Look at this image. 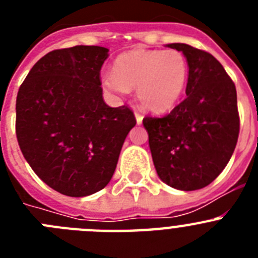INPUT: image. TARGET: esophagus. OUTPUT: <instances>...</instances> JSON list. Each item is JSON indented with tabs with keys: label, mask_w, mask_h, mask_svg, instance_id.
<instances>
[{
	"label": "esophagus",
	"mask_w": 258,
	"mask_h": 258,
	"mask_svg": "<svg viewBox=\"0 0 258 258\" xmlns=\"http://www.w3.org/2000/svg\"><path fill=\"white\" fill-rule=\"evenodd\" d=\"M136 120H137V124H138V125H141V124H142L143 116L141 115L140 112H136Z\"/></svg>",
	"instance_id": "1"
}]
</instances>
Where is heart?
<instances>
[{
  "mask_svg": "<svg viewBox=\"0 0 258 258\" xmlns=\"http://www.w3.org/2000/svg\"><path fill=\"white\" fill-rule=\"evenodd\" d=\"M188 79V64L178 50L133 49L116 58L113 72H104L106 92L125 95L137 88V99L151 112L170 111L178 103Z\"/></svg>",
  "mask_w": 258,
  "mask_h": 258,
  "instance_id": "heart-1",
  "label": "heart"
}]
</instances>
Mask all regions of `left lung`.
I'll return each instance as SVG.
<instances>
[{"mask_svg":"<svg viewBox=\"0 0 258 258\" xmlns=\"http://www.w3.org/2000/svg\"><path fill=\"white\" fill-rule=\"evenodd\" d=\"M188 64L184 101L163 117L146 116L155 169L182 191L206 187L229 163L239 136L236 89L212 54L187 44H169Z\"/></svg>","mask_w":258,"mask_h":258,"instance_id":"left-lung-1","label":"left lung"}]
</instances>
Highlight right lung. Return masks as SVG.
<instances>
[{
    "label": "right lung",
    "mask_w": 258,
    "mask_h": 258,
    "mask_svg": "<svg viewBox=\"0 0 258 258\" xmlns=\"http://www.w3.org/2000/svg\"><path fill=\"white\" fill-rule=\"evenodd\" d=\"M108 49L52 50L20 85L15 131L22 154L47 186L88 197L112 178L136 117L126 106L104 103L101 68Z\"/></svg>",
    "instance_id": "obj_1"
}]
</instances>
